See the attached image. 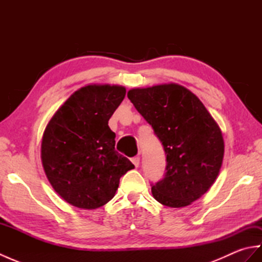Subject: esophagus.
<instances>
[{
    "label": "esophagus",
    "instance_id": "obj_1",
    "mask_svg": "<svg viewBox=\"0 0 262 262\" xmlns=\"http://www.w3.org/2000/svg\"><path fill=\"white\" fill-rule=\"evenodd\" d=\"M132 162H133V164H134L136 168L138 165H140V157H134L132 159Z\"/></svg>",
    "mask_w": 262,
    "mask_h": 262
}]
</instances>
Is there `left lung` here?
<instances>
[{
    "mask_svg": "<svg viewBox=\"0 0 262 262\" xmlns=\"http://www.w3.org/2000/svg\"><path fill=\"white\" fill-rule=\"evenodd\" d=\"M128 99L152 126L166 155L153 197L168 207H185L208 190L220 173L224 141L203 102L179 84L132 89Z\"/></svg>",
    "mask_w": 262,
    "mask_h": 262,
    "instance_id": "obj_1",
    "label": "left lung"
}]
</instances>
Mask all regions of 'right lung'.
Returning a JSON list of instances; mask_svg holds the SVG:
<instances>
[{
    "label": "right lung",
    "instance_id": "add662e5",
    "mask_svg": "<svg viewBox=\"0 0 262 262\" xmlns=\"http://www.w3.org/2000/svg\"><path fill=\"white\" fill-rule=\"evenodd\" d=\"M119 85H86L60 107L43 133L41 162L54 190L65 202L96 209L114 198L120 178L134 169L115 149L108 121L125 98Z\"/></svg>",
    "mask_w": 262,
    "mask_h": 262
}]
</instances>
